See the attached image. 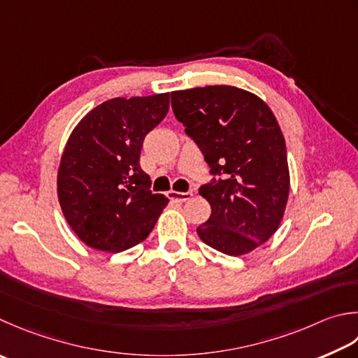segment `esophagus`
Returning <instances> with one entry per match:
<instances>
[{"instance_id": "obj_1", "label": "esophagus", "mask_w": 358, "mask_h": 358, "mask_svg": "<svg viewBox=\"0 0 358 358\" xmlns=\"http://www.w3.org/2000/svg\"><path fill=\"white\" fill-rule=\"evenodd\" d=\"M167 197L177 203H185L192 199V192H177V191H169L167 192Z\"/></svg>"}]
</instances>
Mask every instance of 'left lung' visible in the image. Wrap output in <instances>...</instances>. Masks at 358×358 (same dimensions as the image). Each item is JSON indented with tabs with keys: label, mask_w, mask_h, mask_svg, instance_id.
Returning a JSON list of instances; mask_svg holds the SVG:
<instances>
[{
	"label": "left lung",
	"mask_w": 358,
	"mask_h": 358,
	"mask_svg": "<svg viewBox=\"0 0 358 358\" xmlns=\"http://www.w3.org/2000/svg\"><path fill=\"white\" fill-rule=\"evenodd\" d=\"M171 96L175 117L220 177L200 187L211 215L197 234L223 255H247L276 233L289 200L281 127L261 97L237 87L209 85Z\"/></svg>",
	"instance_id": "8db88e82"
}]
</instances>
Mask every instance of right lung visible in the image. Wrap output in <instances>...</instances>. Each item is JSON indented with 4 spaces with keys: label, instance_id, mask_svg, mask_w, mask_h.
<instances>
[{
    "label": "right lung",
    "instance_id": "add662e5",
    "mask_svg": "<svg viewBox=\"0 0 358 358\" xmlns=\"http://www.w3.org/2000/svg\"><path fill=\"white\" fill-rule=\"evenodd\" d=\"M169 111V93L115 97L80 119L68 138L57 195L68 225L88 247L119 253L141 243L167 205L139 166L147 133Z\"/></svg>",
    "mask_w": 358,
    "mask_h": 358
}]
</instances>
